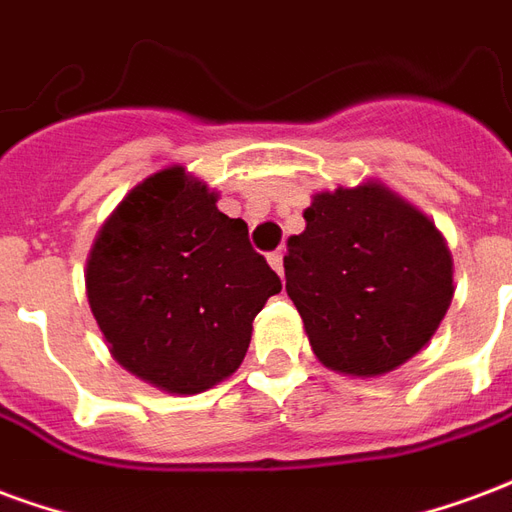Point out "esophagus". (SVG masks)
<instances>
[{
    "mask_svg": "<svg viewBox=\"0 0 512 512\" xmlns=\"http://www.w3.org/2000/svg\"><path fill=\"white\" fill-rule=\"evenodd\" d=\"M267 261H270L272 270L278 272V275H283V253L281 251H272L270 256H267Z\"/></svg>",
    "mask_w": 512,
    "mask_h": 512,
    "instance_id": "obj_1",
    "label": "esophagus"
}]
</instances>
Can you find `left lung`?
Returning a JSON list of instances; mask_svg holds the SVG:
<instances>
[{
	"instance_id": "8db88e82",
	"label": "left lung",
	"mask_w": 512,
	"mask_h": 512,
	"mask_svg": "<svg viewBox=\"0 0 512 512\" xmlns=\"http://www.w3.org/2000/svg\"><path fill=\"white\" fill-rule=\"evenodd\" d=\"M286 242V292L313 354L382 376L434 338L453 302V256L434 220L382 182L316 193Z\"/></svg>"
}]
</instances>
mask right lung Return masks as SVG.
<instances>
[{
  "instance_id": "right-lung-1",
  "label": "right lung",
  "mask_w": 512,
  "mask_h": 512,
  "mask_svg": "<svg viewBox=\"0 0 512 512\" xmlns=\"http://www.w3.org/2000/svg\"><path fill=\"white\" fill-rule=\"evenodd\" d=\"M182 166L138 182L95 237L87 297L122 368L166 393L196 395L245 360L253 319L281 278L248 223Z\"/></svg>"
}]
</instances>
